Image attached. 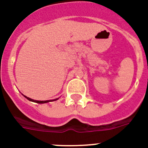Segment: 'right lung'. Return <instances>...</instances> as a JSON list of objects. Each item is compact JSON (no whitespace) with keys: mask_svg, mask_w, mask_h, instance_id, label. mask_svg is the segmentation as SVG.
I'll list each match as a JSON object with an SVG mask.
<instances>
[{"mask_svg":"<svg viewBox=\"0 0 148 148\" xmlns=\"http://www.w3.org/2000/svg\"><path fill=\"white\" fill-rule=\"evenodd\" d=\"M24 97L26 98V99H28L29 101H33V102H36L38 103V104H44V103H47V102H49V101H56L58 100V99H53V100H47V101H36V100H33V99H30V98L27 97V96H26V95H23Z\"/></svg>","mask_w":148,"mask_h":148,"instance_id":"obj_1","label":"right lung"}]
</instances>
